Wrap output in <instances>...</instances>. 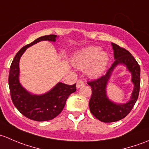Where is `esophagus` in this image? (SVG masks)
<instances>
[{
	"label": "esophagus",
	"mask_w": 149,
	"mask_h": 149,
	"mask_svg": "<svg viewBox=\"0 0 149 149\" xmlns=\"http://www.w3.org/2000/svg\"><path fill=\"white\" fill-rule=\"evenodd\" d=\"M84 85V82L82 80H78L77 83H76V88H79Z\"/></svg>",
	"instance_id": "1"
}]
</instances>
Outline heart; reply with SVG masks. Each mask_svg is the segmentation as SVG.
I'll return each instance as SVG.
<instances>
[{"label":"heart","mask_w":149,"mask_h":149,"mask_svg":"<svg viewBox=\"0 0 149 149\" xmlns=\"http://www.w3.org/2000/svg\"><path fill=\"white\" fill-rule=\"evenodd\" d=\"M73 65L79 69L86 68L87 74L91 77L100 76L109 63V56L101 48L90 46L76 52L72 58Z\"/></svg>","instance_id":"1"}]
</instances>
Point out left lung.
<instances>
[{
    "label": "left lung",
    "mask_w": 149,
    "mask_h": 149,
    "mask_svg": "<svg viewBox=\"0 0 149 149\" xmlns=\"http://www.w3.org/2000/svg\"><path fill=\"white\" fill-rule=\"evenodd\" d=\"M114 51L113 63L104 76L93 81L88 82L91 87L92 94L89 101L90 111L99 120L104 123H112L127 116L138 100L140 90L141 68L134 57L127 50L115 43H111ZM123 65L132 73L134 90L130 100L126 103H116L111 101L106 94V86L113 70L117 66Z\"/></svg>",
    "instance_id": "left-lung-1"
}]
</instances>
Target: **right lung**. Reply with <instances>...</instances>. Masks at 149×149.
Instances as JSON below:
<instances>
[{"label": "right lung", "mask_w": 149, "mask_h": 149, "mask_svg": "<svg viewBox=\"0 0 149 149\" xmlns=\"http://www.w3.org/2000/svg\"><path fill=\"white\" fill-rule=\"evenodd\" d=\"M58 37L55 34L39 37L23 47L15 55L10 65L8 85L12 102L22 115L32 120L47 121L55 118L62 112L69 96L76 90V84L67 85L59 82L45 94H33L26 91L19 81V61L26 49L40 41L55 42Z\"/></svg>", "instance_id": "obj_1"}]
</instances>
